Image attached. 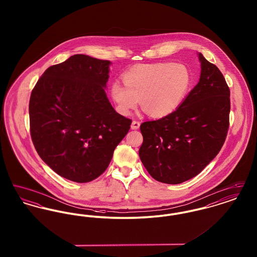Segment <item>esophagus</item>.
<instances>
[{"instance_id":"esophagus-1","label":"esophagus","mask_w":257,"mask_h":257,"mask_svg":"<svg viewBox=\"0 0 257 257\" xmlns=\"http://www.w3.org/2000/svg\"><path fill=\"white\" fill-rule=\"evenodd\" d=\"M140 125H141V122H140V121H138V120H133V121H132V124H131V128H132V129H134V130H137V129H139V128H140Z\"/></svg>"}]
</instances>
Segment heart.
Wrapping results in <instances>:
<instances>
[{
    "mask_svg": "<svg viewBox=\"0 0 257 257\" xmlns=\"http://www.w3.org/2000/svg\"><path fill=\"white\" fill-rule=\"evenodd\" d=\"M122 79L124 84L115 81L110 87L116 110L128 114L142 100L144 110L152 117H163L176 110L191 84L187 67L171 62L136 65Z\"/></svg>",
    "mask_w": 257,
    "mask_h": 257,
    "instance_id": "1",
    "label": "heart"
}]
</instances>
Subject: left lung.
<instances>
[{
  "mask_svg": "<svg viewBox=\"0 0 257 257\" xmlns=\"http://www.w3.org/2000/svg\"><path fill=\"white\" fill-rule=\"evenodd\" d=\"M199 82L170 114L141 125L139 155L148 173L162 183L180 184L197 175L223 146L230 90L220 69L198 54Z\"/></svg>",
  "mask_w": 257,
  "mask_h": 257,
  "instance_id": "1",
  "label": "left lung"
}]
</instances>
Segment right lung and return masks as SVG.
Here are the masks:
<instances>
[{"label":"right lung","instance_id":"1","mask_svg":"<svg viewBox=\"0 0 257 257\" xmlns=\"http://www.w3.org/2000/svg\"><path fill=\"white\" fill-rule=\"evenodd\" d=\"M110 64L71 56L45 70L30 98L31 137L38 155L77 183L92 181L107 170L132 123L106 95Z\"/></svg>","mask_w":257,"mask_h":257}]
</instances>
